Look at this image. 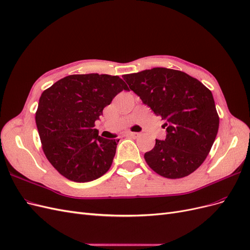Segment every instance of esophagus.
Returning <instances> with one entry per match:
<instances>
[{
  "mask_svg": "<svg viewBox=\"0 0 250 250\" xmlns=\"http://www.w3.org/2000/svg\"><path fill=\"white\" fill-rule=\"evenodd\" d=\"M126 135H127V137H129V138H132V139H137V138L140 137V133H138V132H127Z\"/></svg>",
  "mask_w": 250,
  "mask_h": 250,
  "instance_id": "1",
  "label": "esophagus"
}]
</instances>
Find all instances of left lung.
<instances>
[{
    "mask_svg": "<svg viewBox=\"0 0 250 250\" xmlns=\"http://www.w3.org/2000/svg\"><path fill=\"white\" fill-rule=\"evenodd\" d=\"M124 80L144 104L165 120L167 135L144 157L166 178H183L198 169L215 142L219 116L213 94L181 71L153 67L124 75Z\"/></svg>",
    "mask_w": 250,
    "mask_h": 250,
    "instance_id": "1",
    "label": "left lung"
}]
</instances>
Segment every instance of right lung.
Wrapping results in <instances>:
<instances>
[{
    "label": "right lung",
    "mask_w": 250,
    "mask_h": 250,
    "mask_svg": "<svg viewBox=\"0 0 250 250\" xmlns=\"http://www.w3.org/2000/svg\"><path fill=\"white\" fill-rule=\"evenodd\" d=\"M123 89L129 88L119 76L82 74L60 79L42 94L37 130L48 161L62 176L86 183L109 170L120 140L100 137L95 122Z\"/></svg>",
    "instance_id": "right-lung-1"
}]
</instances>
